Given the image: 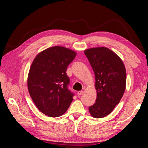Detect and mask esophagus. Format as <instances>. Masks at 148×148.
Instances as JSON below:
<instances>
[{
    "label": "esophagus",
    "mask_w": 148,
    "mask_h": 148,
    "mask_svg": "<svg viewBox=\"0 0 148 148\" xmlns=\"http://www.w3.org/2000/svg\"><path fill=\"white\" fill-rule=\"evenodd\" d=\"M83 94V91H79L78 92H77V95L78 96H81V94Z\"/></svg>",
    "instance_id": "34e87169"
}]
</instances>
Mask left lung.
Listing matches in <instances>:
<instances>
[{
	"label": "left lung",
	"mask_w": 148,
	"mask_h": 148,
	"mask_svg": "<svg viewBox=\"0 0 148 148\" xmlns=\"http://www.w3.org/2000/svg\"><path fill=\"white\" fill-rule=\"evenodd\" d=\"M95 75L96 102L88 108L94 118L108 115L119 103L126 87L125 67L121 59L106 47L84 50Z\"/></svg>",
	"instance_id": "left-lung-1"
}]
</instances>
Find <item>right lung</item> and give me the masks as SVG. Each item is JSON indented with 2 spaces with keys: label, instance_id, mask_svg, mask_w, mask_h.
Listing matches in <instances>:
<instances>
[{
  "label": "right lung",
  "instance_id": "add662e5",
  "mask_svg": "<svg viewBox=\"0 0 148 148\" xmlns=\"http://www.w3.org/2000/svg\"><path fill=\"white\" fill-rule=\"evenodd\" d=\"M76 54L69 48L56 46L43 50L34 59L28 75V90L35 106L45 115L60 117L73 100L66 71Z\"/></svg>",
  "mask_w": 148,
  "mask_h": 148
}]
</instances>
